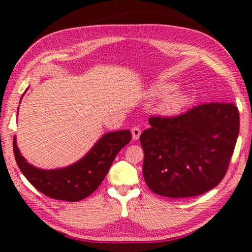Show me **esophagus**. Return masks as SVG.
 I'll use <instances>...</instances> for the list:
<instances>
[{
  "mask_svg": "<svg viewBox=\"0 0 252 252\" xmlns=\"http://www.w3.org/2000/svg\"><path fill=\"white\" fill-rule=\"evenodd\" d=\"M131 132H132V138H133V140H138L140 138V134H141V130H140L139 126L132 127Z\"/></svg>",
  "mask_w": 252,
  "mask_h": 252,
  "instance_id": "esophagus-1",
  "label": "esophagus"
}]
</instances>
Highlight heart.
<instances>
[{
  "label": "heart",
  "instance_id": "b5f03b06",
  "mask_svg": "<svg viewBox=\"0 0 252 252\" xmlns=\"http://www.w3.org/2000/svg\"><path fill=\"white\" fill-rule=\"evenodd\" d=\"M174 90V85L171 84H159L157 85L153 90V93L158 95H164L169 94ZM188 103V96L185 93H172L167 96L164 100L163 104L161 106V110L163 111L165 114H174L180 112V111L185 108Z\"/></svg>",
  "mask_w": 252,
  "mask_h": 252
}]
</instances>
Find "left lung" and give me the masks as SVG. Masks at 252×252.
Wrapping results in <instances>:
<instances>
[{"label": "left lung", "mask_w": 252, "mask_h": 252, "mask_svg": "<svg viewBox=\"0 0 252 252\" xmlns=\"http://www.w3.org/2000/svg\"><path fill=\"white\" fill-rule=\"evenodd\" d=\"M140 135L143 178L153 192L168 198L200 195L227 173L239 134L232 102H209L172 117L152 116Z\"/></svg>", "instance_id": "left-lung-1"}]
</instances>
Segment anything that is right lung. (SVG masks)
Returning <instances> with one entry per match:
<instances>
[{
	"label": "right lung",
	"mask_w": 252,
	"mask_h": 252,
	"mask_svg": "<svg viewBox=\"0 0 252 252\" xmlns=\"http://www.w3.org/2000/svg\"><path fill=\"white\" fill-rule=\"evenodd\" d=\"M131 136L129 130L109 132L80 161L57 170H41L28 163L21 156L15 136L13 151L21 172L35 189L52 199L75 202L99 188L116 156L131 141Z\"/></svg>",
	"instance_id": "right-lung-1"
}]
</instances>
